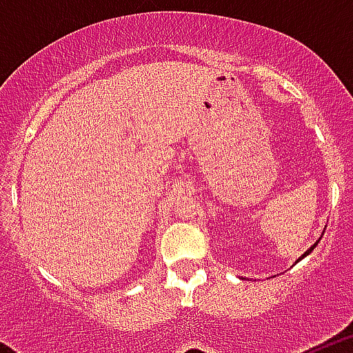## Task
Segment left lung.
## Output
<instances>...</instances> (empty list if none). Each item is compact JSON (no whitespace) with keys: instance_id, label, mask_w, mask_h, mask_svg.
Here are the masks:
<instances>
[{"instance_id":"obj_1","label":"left lung","mask_w":353,"mask_h":353,"mask_svg":"<svg viewBox=\"0 0 353 353\" xmlns=\"http://www.w3.org/2000/svg\"><path fill=\"white\" fill-rule=\"evenodd\" d=\"M316 244H318V242H316ZM316 244H314V245H311V248H310V249H307V251H305V252H304V254H302V256H301V258H299V260H302V258H304V256H307V254H310V252H311V251H313V249H314V248H316ZM299 260H297V261H299Z\"/></svg>"}]
</instances>
